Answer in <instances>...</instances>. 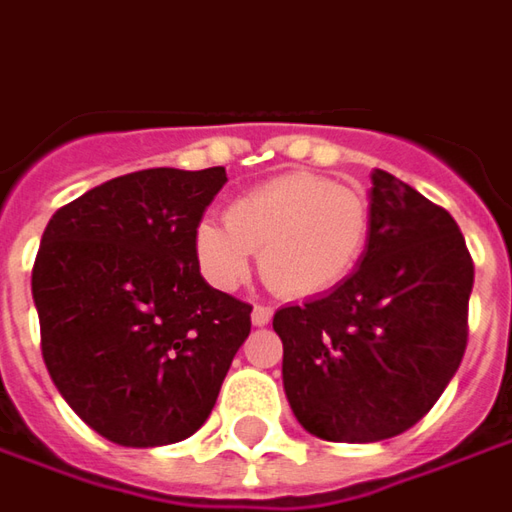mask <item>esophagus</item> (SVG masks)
Masks as SVG:
<instances>
[{
  "instance_id": "esophagus-1",
  "label": "esophagus",
  "mask_w": 512,
  "mask_h": 512,
  "mask_svg": "<svg viewBox=\"0 0 512 512\" xmlns=\"http://www.w3.org/2000/svg\"><path fill=\"white\" fill-rule=\"evenodd\" d=\"M270 317H273V309H270V306H253V312H250L253 326H267Z\"/></svg>"
}]
</instances>
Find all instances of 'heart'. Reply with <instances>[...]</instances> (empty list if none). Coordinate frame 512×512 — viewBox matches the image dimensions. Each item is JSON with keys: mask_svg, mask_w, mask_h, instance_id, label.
<instances>
[{"mask_svg": "<svg viewBox=\"0 0 512 512\" xmlns=\"http://www.w3.org/2000/svg\"><path fill=\"white\" fill-rule=\"evenodd\" d=\"M370 236V203L354 186L287 172L234 197L225 225L203 220L192 250L203 278L236 290L259 253L264 281L287 298H317L357 270Z\"/></svg>", "mask_w": 512, "mask_h": 512, "instance_id": "1", "label": "heart"}]
</instances>
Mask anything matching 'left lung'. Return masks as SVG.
<instances>
[{
	"mask_svg": "<svg viewBox=\"0 0 512 512\" xmlns=\"http://www.w3.org/2000/svg\"><path fill=\"white\" fill-rule=\"evenodd\" d=\"M370 181L357 270L273 317L292 415L334 443H376L418 424L468 340L474 264L454 217L384 169Z\"/></svg>",
	"mask_w": 512,
	"mask_h": 512,
	"instance_id": "1",
	"label": "left lung"
}]
</instances>
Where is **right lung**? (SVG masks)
I'll return each instance as SVG.
<instances>
[{"label":"right lung","instance_id":"obj_1","mask_svg":"<svg viewBox=\"0 0 512 512\" xmlns=\"http://www.w3.org/2000/svg\"><path fill=\"white\" fill-rule=\"evenodd\" d=\"M225 167L142 169L52 214L33 267L41 351L63 401L130 449L195 435L250 334V306L211 287L195 228Z\"/></svg>","mask_w":512,"mask_h":512}]
</instances>
